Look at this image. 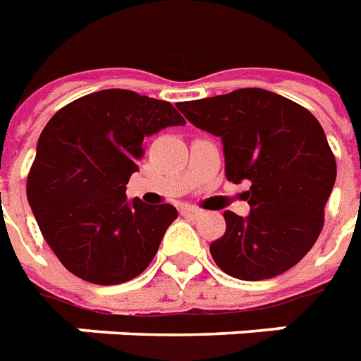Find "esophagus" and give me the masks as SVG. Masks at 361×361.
<instances>
[{
	"label": "esophagus",
	"mask_w": 361,
	"mask_h": 361,
	"mask_svg": "<svg viewBox=\"0 0 361 361\" xmlns=\"http://www.w3.org/2000/svg\"><path fill=\"white\" fill-rule=\"evenodd\" d=\"M180 213H183V216H186V219H192V221H196V219L202 216V211L196 209V207H184Z\"/></svg>",
	"instance_id": "1"
}]
</instances>
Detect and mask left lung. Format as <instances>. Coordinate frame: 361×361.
<instances>
[{"instance_id":"obj_1","label":"left lung","mask_w":361,"mask_h":361,"mask_svg":"<svg viewBox=\"0 0 361 361\" xmlns=\"http://www.w3.org/2000/svg\"><path fill=\"white\" fill-rule=\"evenodd\" d=\"M194 126L221 137L226 178L249 180L251 213L224 211L226 232L209 245L222 272L245 281L280 276L305 257L324 228L337 164L319 121L267 89L180 102Z\"/></svg>"}]
</instances>
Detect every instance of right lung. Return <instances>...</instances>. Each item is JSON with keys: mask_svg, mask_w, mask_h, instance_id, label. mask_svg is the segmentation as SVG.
Masks as SVG:
<instances>
[{"mask_svg": "<svg viewBox=\"0 0 361 361\" xmlns=\"http://www.w3.org/2000/svg\"><path fill=\"white\" fill-rule=\"evenodd\" d=\"M186 121L171 102L104 89L49 119L26 196L37 226L66 270L97 286L142 274L178 216L171 203H127L126 184L148 135Z\"/></svg>", "mask_w": 361, "mask_h": 361, "instance_id": "right-lung-1", "label": "right lung"}]
</instances>
